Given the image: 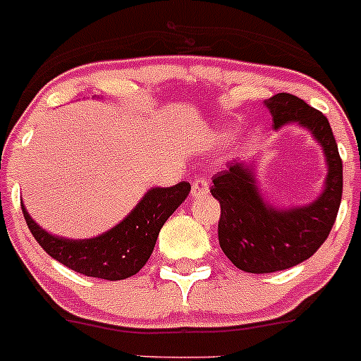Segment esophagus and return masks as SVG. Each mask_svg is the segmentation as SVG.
Returning a JSON list of instances; mask_svg holds the SVG:
<instances>
[{"label":"esophagus","mask_w":361,"mask_h":361,"mask_svg":"<svg viewBox=\"0 0 361 361\" xmlns=\"http://www.w3.org/2000/svg\"><path fill=\"white\" fill-rule=\"evenodd\" d=\"M192 197L197 200V197H203L208 194V181L204 178H197L194 183H192V190H190Z\"/></svg>","instance_id":"1"}]
</instances>
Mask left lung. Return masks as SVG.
<instances>
[{"instance_id":"obj_1","label":"left lung","mask_w":361,"mask_h":361,"mask_svg":"<svg viewBox=\"0 0 361 361\" xmlns=\"http://www.w3.org/2000/svg\"><path fill=\"white\" fill-rule=\"evenodd\" d=\"M272 126L298 124L322 147L328 174L321 196L302 207L269 203L252 161H228L214 176L212 196L221 203L219 244L231 264L252 274L290 269L308 260L328 238L342 201V160L328 119L299 97L279 92L265 101Z\"/></svg>"}]
</instances>
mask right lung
<instances>
[{
  "label": "right lung",
  "instance_id": "1",
  "mask_svg": "<svg viewBox=\"0 0 361 361\" xmlns=\"http://www.w3.org/2000/svg\"><path fill=\"white\" fill-rule=\"evenodd\" d=\"M188 192L190 183L187 181L174 187L149 188L112 230L82 240L48 233L30 217L23 203L21 208L30 231L49 257L80 274L117 281L137 274L146 265L161 226L187 200Z\"/></svg>",
  "mask_w": 361,
  "mask_h": 361
}]
</instances>
